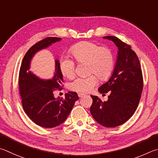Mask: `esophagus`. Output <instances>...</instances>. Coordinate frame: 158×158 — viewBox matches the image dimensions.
<instances>
[{
  "label": "esophagus",
  "instance_id": "1",
  "mask_svg": "<svg viewBox=\"0 0 158 158\" xmlns=\"http://www.w3.org/2000/svg\"><path fill=\"white\" fill-rule=\"evenodd\" d=\"M77 95H78L80 98H82L83 96H85L86 94H83V93H78V94H77Z\"/></svg>",
  "mask_w": 158,
  "mask_h": 158
}]
</instances>
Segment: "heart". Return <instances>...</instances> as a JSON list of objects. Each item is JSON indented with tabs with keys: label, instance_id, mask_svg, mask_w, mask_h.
I'll use <instances>...</instances> for the list:
<instances>
[{
	"label": "heart",
	"instance_id": "obj_1",
	"mask_svg": "<svg viewBox=\"0 0 158 158\" xmlns=\"http://www.w3.org/2000/svg\"><path fill=\"white\" fill-rule=\"evenodd\" d=\"M71 53L77 62H87L89 73H95L100 79L106 80L111 76L114 66V57L109 48L91 41H82L72 47ZM60 69L64 76L71 77L75 74L76 64L73 60L65 56L60 61ZM97 82L96 76L90 75L77 77L70 84V88L77 92H88Z\"/></svg>",
	"mask_w": 158,
	"mask_h": 158
}]
</instances>
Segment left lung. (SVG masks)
<instances>
[{
	"label": "left lung",
	"instance_id": "obj_1",
	"mask_svg": "<svg viewBox=\"0 0 158 158\" xmlns=\"http://www.w3.org/2000/svg\"><path fill=\"white\" fill-rule=\"evenodd\" d=\"M103 38L114 43L117 57L111 76L98 89L103 94L109 92L108 100L102 102L98 96L91 95L90 112L101 126L114 128L126 122L136 111L143 89L142 72L131 46L113 36Z\"/></svg>",
	"mask_w": 158,
	"mask_h": 158
}]
</instances>
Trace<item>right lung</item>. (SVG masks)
Here are the masks:
<instances>
[{
	"label": "right lung",
	"instance_id": "right-lung-1",
	"mask_svg": "<svg viewBox=\"0 0 158 158\" xmlns=\"http://www.w3.org/2000/svg\"><path fill=\"white\" fill-rule=\"evenodd\" d=\"M61 40L60 37H47L35 44L25 55L19 71V92L24 111L33 122L43 128H51L62 124L79 99L73 92L65 94L64 98L54 96V91L63 82L58 60H55V71L50 79H41L30 70L37 52Z\"/></svg>",
	"mask_w": 158,
	"mask_h": 158
}]
</instances>
